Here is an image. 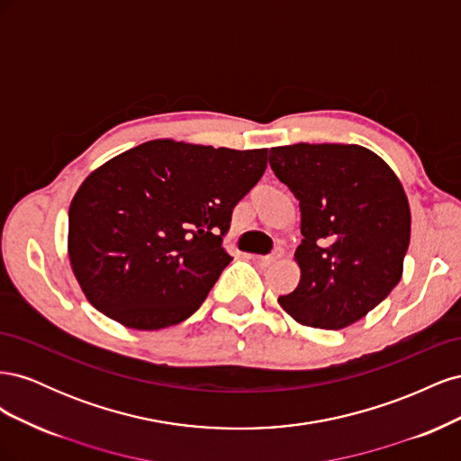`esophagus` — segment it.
<instances>
[{"instance_id": "1", "label": "esophagus", "mask_w": 461, "mask_h": 461, "mask_svg": "<svg viewBox=\"0 0 461 461\" xmlns=\"http://www.w3.org/2000/svg\"><path fill=\"white\" fill-rule=\"evenodd\" d=\"M281 258H283V248H276V249H273L269 256H259L256 259H258L259 265H263V267H267V265L275 263L276 259H281Z\"/></svg>"}]
</instances>
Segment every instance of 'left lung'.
I'll list each match as a JSON object with an SVG mask.
<instances>
[{
    "mask_svg": "<svg viewBox=\"0 0 461 461\" xmlns=\"http://www.w3.org/2000/svg\"><path fill=\"white\" fill-rule=\"evenodd\" d=\"M269 165L300 202V283L278 298L298 323L339 330L400 283L410 246L408 198L393 169L356 144L271 148Z\"/></svg>",
    "mask_w": 461,
    "mask_h": 461,
    "instance_id": "left-lung-1",
    "label": "left lung"
}]
</instances>
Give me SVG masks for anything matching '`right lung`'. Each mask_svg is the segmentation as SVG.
<instances>
[{"instance_id":"1","label":"right lung","mask_w":461,"mask_h":461,"mask_svg":"<svg viewBox=\"0 0 461 461\" xmlns=\"http://www.w3.org/2000/svg\"><path fill=\"white\" fill-rule=\"evenodd\" d=\"M265 167L267 149L151 140L95 169L68 207V259L94 308L140 330L190 317L232 261V209Z\"/></svg>"}]
</instances>
